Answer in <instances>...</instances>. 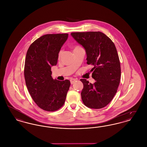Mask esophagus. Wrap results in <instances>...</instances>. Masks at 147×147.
<instances>
[{"instance_id":"esophagus-1","label":"esophagus","mask_w":147,"mask_h":147,"mask_svg":"<svg viewBox=\"0 0 147 147\" xmlns=\"http://www.w3.org/2000/svg\"><path fill=\"white\" fill-rule=\"evenodd\" d=\"M77 80V79H74V78L71 79H70V83H71V84H73Z\"/></svg>"}]
</instances>
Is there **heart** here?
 <instances>
[{
    "label": "heart",
    "instance_id": "b5f03b06",
    "mask_svg": "<svg viewBox=\"0 0 147 147\" xmlns=\"http://www.w3.org/2000/svg\"><path fill=\"white\" fill-rule=\"evenodd\" d=\"M79 48H80V46H75L74 48H73V51H74V50H76V49H79ZM61 54H62V51H61L59 53V57H60V56H61Z\"/></svg>",
    "mask_w": 147,
    "mask_h": 147
}]
</instances>
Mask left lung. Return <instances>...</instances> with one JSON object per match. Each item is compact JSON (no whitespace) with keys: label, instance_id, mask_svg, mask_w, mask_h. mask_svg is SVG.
Listing matches in <instances>:
<instances>
[{"label":"left lung","instance_id":"8db88e82","mask_svg":"<svg viewBox=\"0 0 147 147\" xmlns=\"http://www.w3.org/2000/svg\"><path fill=\"white\" fill-rule=\"evenodd\" d=\"M71 36L84 47L86 63L93 67L90 71L96 80L91 84L80 79L84 85L81 92L83 102L90 109L103 108L112 100L120 82L121 66L115 45L99 31L72 32Z\"/></svg>","mask_w":147,"mask_h":147}]
</instances>
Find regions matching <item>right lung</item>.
Returning a JSON list of instances; mask_svg holds the SVG:
<instances>
[{
  "label": "right lung",
  "mask_w": 147,
  "mask_h": 147,
  "mask_svg": "<svg viewBox=\"0 0 147 147\" xmlns=\"http://www.w3.org/2000/svg\"><path fill=\"white\" fill-rule=\"evenodd\" d=\"M67 34L43 35L29 47L25 59L24 77L28 92L37 105L47 111L63 106L70 87L68 80L59 81L51 76V67L57 64L58 54Z\"/></svg>",
  "instance_id": "1"
}]
</instances>
